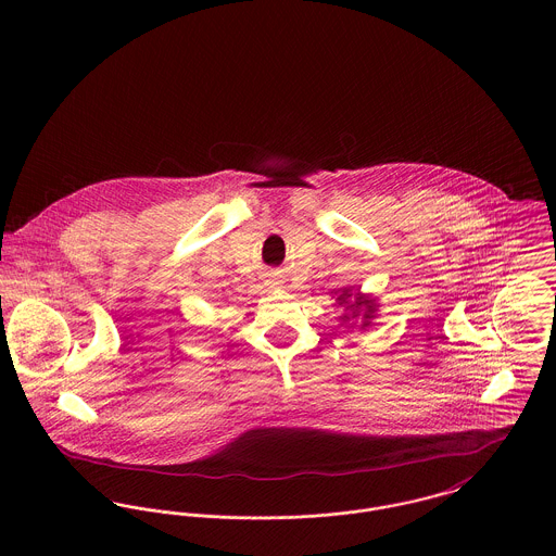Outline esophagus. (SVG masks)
Segmentation results:
<instances>
[{
  "label": "esophagus",
  "instance_id": "34e87169",
  "mask_svg": "<svg viewBox=\"0 0 556 556\" xmlns=\"http://www.w3.org/2000/svg\"><path fill=\"white\" fill-rule=\"evenodd\" d=\"M267 285H269V287H271V289H278V287H280V285H282V282H280V280H278V278H269V280H267Z\"/></svg>",
  "mask_w": 556,
  "mask_h": 556
}]
</instances>
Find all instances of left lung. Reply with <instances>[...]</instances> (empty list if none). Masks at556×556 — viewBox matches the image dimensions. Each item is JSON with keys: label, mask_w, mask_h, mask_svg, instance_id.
<instances>
[{"label": "left lung", "mask_w": 556, "mask_h": 556, "mask_svg": "<svg viewBox=\"0 0 556 556\" xmlns=\"http://www.w3.org/2000/svg\"><path fill=\"white\" fill-rule=\"evenodd\" d=\"M333 306H340L344 308V315L340 317V325L344 327H355V318H362L359 323V329H366L372 325V320L377 318V311H379V304H377V298L372 295H366L359 291V287H344L340 291H336V304Z\"/></svg>", "instance_id": "left-lung-1"}]
</instances>
